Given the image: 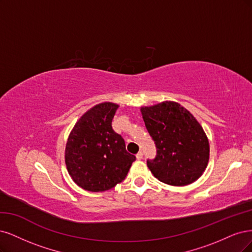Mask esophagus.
<instances>
[{"instance_id": "34e87169", "label": "esophagus", "mask_w": 252, "mask_h": 252, "mask_svg": "<svg viewBox=\"0 0 252 252\" xmlns=\"http://www.w3.org/2000/svg\"><path fill=\"white\" fill-rule=\"evenodd\" d=\"M142 156H143V154H142L141 151L138 152V153L136 154V158H137L138 160H141V159H142Z\"/></svg>"}]
</instances>
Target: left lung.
Segmentation results:
<instances>
[{
	"label": "left lung",
	"instance_id": "8db88e82",
	"mask_svg": "<svg viewBox=\"0 0 252 252\" xmlns=\"http://www.w3.org/2000/svg\"><path fill=\"white\" fill-rule=\"evenodd\" d=\"M147 129L157 148L148 167L161 182L189 185L202 176L209 160V142L191 113L176 101L140 108Z\"/></svg>",
	"mask_w": 252,
	"mask_h": 252
}]
</instances>
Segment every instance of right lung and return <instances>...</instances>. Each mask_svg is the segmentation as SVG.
Masks as SVG:
<instances>
[{
  "mask_svg": "<svg viewBox=\"0 0 252 252\" xmlns=\"http://www.w3.org/2000/svg\"><path fill=\"white\" fill-rule=\"evenodd\" d=\"M119 105L101 102L80 117L68 137L64 162L79 188L88 191L108 190L126 177L136 160L127 153L124 138L112 128Z\"/></svg>",
  "mask_w": 252,
  "mask_h": 252,
  "instance_id": "obj_1",
  "label": "right lung"
}]
</instances>
